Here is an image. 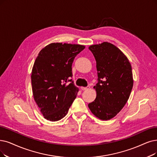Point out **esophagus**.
I'll return each instance as SVG.
<instances>
[{
    "label": "esophagus",
    "instance_id": "1",
    "mask_svg": "<svg viewBox=\"0 0 157 157\" xmlns=\"http://www.w3.org/2000/svg\"><path fill=\"white\" fill-rule=\"evenodd\" d=\"M90 87L89 86H87V87H81V89H82V90H88Z\"/></svg>",
    "mask_w": 157,
    "mask_h": 157
}]
</instances>
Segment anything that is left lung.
Here are the masks:
<instances>
[{"instance_id": "obj_1", "label": "left lung", "mask_w": 157, "mask_h": 157, "mask_svg": "<svg viewBox=\"0 0 157 157\" xmlns=\"http://www.w3.org/2000/svg\"><path fill=\"white\" fill-rule=\"evenodd\" d=\"M97 62V97L88 104L92 113L100 120L115 117L126 104L133 86L132 68L120 49L104 42L89 47Z\"/></svg>"}]
</instances>
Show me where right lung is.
Listing matches in <instances>:
<instances>
[{"label": "right lung", "mask_w": 157, "mask_h": 157, "mask_svg": "<svg viewBox=\"0 0 157 157\" xmlns=\"http://www.w3.org/2000/svg\"><path fill=\"white\" fill-rule=\"evenodd\" d=\"M84 46L52 43L39 52L31 72L35 102L44 117L58 121L67 113L78 91L71 78L75 57Z\"/></svg>", "instance_id": "add662e5"}]
</instances>
